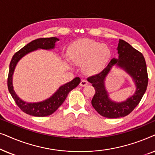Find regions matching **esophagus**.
I'll return each mask as SVG.
<instances>
[{"mask_svg": "<svg viewBox=\"0 0 155 155\" xmlns=\"http://www.w3.org/2000/svg\"><path fill=\"white\" fill-rule=\"evenodd\" d=\"M87 82L85 80H82L81 82H80V85L81 87H84V86L87 85Z\"/></svg>", "mask_w": 155, "mask_h": 155, "instance_id": "1", "label": "esophagus"}]
</instances>
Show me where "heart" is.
Instances as JSON below:
<instances>
[{"label":"heart","mask_w":155,"mask_h":155,"mask_svg":"<svg viewBox=\"0 0 155 155\" xmlns=\"http://www.w3.org/2000/svg\"><path fill=\"white\" fill-rule=\"evenodd\" d=\"M68 56L75 64H83L86 74L96 75L107 67L111 52L106 44L92 39H80L70 46Z\"/></svg>","instance_id":"obj_1"}]
</instances>
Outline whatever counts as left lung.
<instances>
[{"label": "left lung", "mask_w": 155, "mask_h": 155, "mask_svg": "<svg viewBox=\"0 0 155 155\" xmlns=\"http://www.w3.org/2000/svg\"><path fill=\"white\" fill-rule=\"evenodd\" d=\"M117 50L118 58L111 59L101 73L87 78L95 90L92 99V107L101 116L109 118L124 117L130 114L143 98L148 84L147 65L142 53L122 39H119ZM115 64L132 78L137 87L134 95L122 103L111 101L104 85L105 77Z\"/></svg>", "instance_id": "left-lung-1"}]
</instances>
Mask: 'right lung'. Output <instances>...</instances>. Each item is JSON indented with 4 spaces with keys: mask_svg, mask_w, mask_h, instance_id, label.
Instances as JSON below:
<instances>
[{
    "mask_svg": "<svg viewBox=\"0 0 155 155\" xmlns=\"http://www.w3.org/2000/svg\"><path fill=\"white\" fill-rule=\"evenodd\" d=\"M58 40L59 39L56 37L39 38V39L33 40L32 41L27 44L20 51L16 52L10 61L8 78V90L18 107L23 112L29 115L37 116V117H44V116H49L54 113L65 100L68 93L74 88H75L80 82V78L78 77L75 78L72 81L61 86L58 90L48 99L37 103L25 102L22 101L15 92L13 84H12V75H13L15 68L18 61L26 54L39 49V48L45 50L54 48L55 44Z\"/></svg>",
    "mask_w": 155,
    "mask_h": 155,
    "instance_id": "1",
    "label": "right lung"
}]
</instances>
